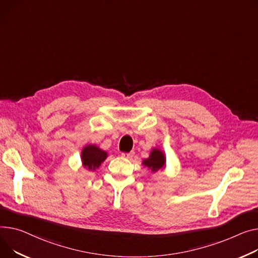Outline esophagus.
<instances>
[{"label":"esophagus","instance_id":"1","mask_svg":"<svg viewBox=\"0 0 258 258\" xmlns=\"http://www.w3.org/2000/svg\"><path fill=\"white\" fill-rule=\"evenodd\" d=\"M134 154H135L134 151H131V152H122V153H121V157H122L123 159L130 160V159H132V158L134 157Z\"/></svg>","mask_w":258,"mask_h":258}]
</instances>
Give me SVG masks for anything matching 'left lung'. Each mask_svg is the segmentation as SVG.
I'll use <instances>...</instances> for the list:
<instances>
[{"instance_id": "8db88e82", "label": "left lung", "mask_w": 258, "mask_h": 258, "mask_svg": "<svg viewBox=\"0 0 258 258\" xmlns=\"http://www.w3.org/2000/svg\"><path fill=\"white\" fill-rule=\"evenodd\" d=\"M165 154L160 149H152L149 158L143 161V165L149 168L152 172H157L158 170L162 169L165 166Z\"/></svg>"}]
</instances>
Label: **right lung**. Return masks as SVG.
I'll return each mask as SVG.
<instances>
[{
  "label": "right lung",
  "instance_id": "add662e5",
  "mask_svg": "<svg viewBox=\"0 0 258 258\" xmlns=\"http://www.w3.org/2000/svg\"><path fill=\"white\" fill-rule=\"evenodd\" d=\"M107 156L108 154L105 150H101L95 145L86 146L82 151L83 166L88 170L94 171L107 159Z\"/></svg>",
  "mask_w": 258,
  "mask_h": 258
}]
</instances>
